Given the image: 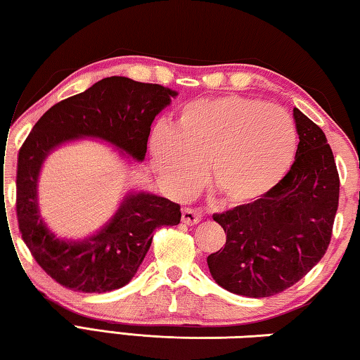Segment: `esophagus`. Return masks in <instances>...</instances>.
I'll return each mask as SVG.
<instances>
[{
  "label": "esophagus",
  "instance_id": "34e87169",
  "mask_svg": "<svg viewBox=\"0 0 360 360\" xmlns=\"http://www.w3.org/2000/svg\"><path fill=\"white\" fill-rule=\"evenodd\" d=\"M181 219L186 225H195L202 221V211L193 210V208H184L182 210Z\"/></svg>",
  "mask_w": 360,
  "mask_h": 360
}]
</instances>
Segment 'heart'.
I'll use <instances>...</instances> for the list:
<instances>
[{
    "mask_svg": "<svg viewBox=\"0 0 360 360\" xmlns=\"http://www.w3.org/2000/svg\"><path fill=\"white\" fill-rule=\"evenodd\" d=\"M297 150V130L283 108L245 96L203 98L186 105L174 129L150 135L152 162L174 197L210 186L225 205L249 206L281 184Z\"/></svg>",
    "mask_w": 360,
    "mask_h": 360,
    "instance_id": "1",
    "label": "heart"
}]
</instances>
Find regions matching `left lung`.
Listing matches in <instances>:
<instances>
[{"label": "left lung", "mask_w": 360, "mask_h": 360, "mask_svg": "<svg viewBox=\"0 0 360 360\" xmlns=\"http://www.w3.org/2000/svg\"><path fill=\"white\" fill-rule=\"evenodd\" d=\"M295 160L260 202L212 219L227 241L208 255L211 276L233 294L262 298L285 290L324 257L338 208L340 178L327 138L294 108Z\"/></svg>", "instance_id": "obj_1"}]
</instances>
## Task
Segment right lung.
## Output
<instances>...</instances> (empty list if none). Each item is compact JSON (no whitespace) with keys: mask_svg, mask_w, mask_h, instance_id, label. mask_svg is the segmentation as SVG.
Returning <instances> with one entry per match:
<instances>
[{"mask_svg":"<svg viewBox=\"0 0 360 360\" xmlns=\"http://www.w3.org/2000/svg\"><path fill=\"white\" fill-rule=\"evenodd\" d=\"M178 95L158 84L112 76L53 105L36 122L19 150L17 219L22 240L53 281L77 292H109L135 276L152 231L181 222V206L148 192L127 193L111 221L84 240H62L42 221L41 167L51 152L81 138H98L143 162L155 115Z\"/></svg>","mask_w":360,"mask_h":360,"instance_id":"right-lung-1","label":"right lung"}]
</instances>
